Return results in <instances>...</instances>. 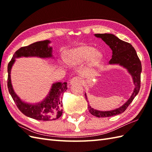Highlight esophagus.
Here are the masks:
<instances>
[{
    "mask_svg": "<svg viewBox=\"0 0 152 152\" xmlns=\"http://www.w3.org/2000/svg\"><path fill=\"white\" fill-rule=\"evenodd\" d=\"M81 82H82L81 78H80L78 76H76V77H74V78H72L70 80V83L72 85V84H75V83H79Z\"/></svg>",
    "mask_w": 152,
    "mask_h": 152,
    "instance_id": "34e87169",
    "label": "esophagus"
}]
</instances>
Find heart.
<instances>
[{
    "mask_svg": "<svg viewBox=\"0 0 152 152\" xmlns=\"http://www.w3.org/2000/svg\"><path fill=\"white\" fill-rule=\"evenodd\" d=\"M101 58V53L99 51L89 46H82L73 49L69 53V60L72 64L82 62L88 59L91 63L96 64Z\"/></svg>",
    "mask_w": 152,
    "mask_h": 152,
    "instance_id": "obj_1",
    "label": "heart"
}]
</instances>
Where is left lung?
I'll use <instances>...</instances> for the list:
<instances>
[{"label":"left lung","mask_w":152,"mask_h":152,"mask_svg":"<svg viewBox=\"0 0 152 152\" xmlns=\"http://www.w3.org/2000/svg\"><path fill=\"white\" fill-rule=\"evenodd\" d=\"M96 37L101 38L105 43L110 46L112 50V57L109 61V64H119L128 70L133 78L135 86L133 94L128 101L121 107L111 111H99L91 108L88 104V108L89 112L98 118L111 117L124 112L128 107L135 96L139 92L140 88V74L142 72V64L138 58L136 50L129 43L119 39L112 34H95ZM86 99L88 101L87 95Z\"/></svg>","instance_id":"8db88e82"}]
</instances>
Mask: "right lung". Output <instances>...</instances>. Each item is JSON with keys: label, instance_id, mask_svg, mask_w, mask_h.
I'll return each instance as SVG.
<instances>
[{"label": "right lung", "instance_id": "obj_1", "mask_svg": "<svg viewBox=\"0 0 152 152\" xmlns=\"http://www.w3.org/2000/svg\"><path fill=\"white\" fill-rule=\"evenodd\" d=\"M50 40L39 41L21 47L15 52L8 65V88L10 94L18 106L19 110L28 117L37 120L50 121L60 118L63 114V103L61 99L64 91L67 89V83L56 82L53 83L49 94L43 101L32 104L22 101L13 89L10 72L15 58L21 57H38L48 58L52 57V48L48 44Z\"/></svg>", "mask_w": 152, "mask_h": 152}]
</instances>
